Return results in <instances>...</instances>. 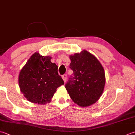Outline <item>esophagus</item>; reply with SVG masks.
<instances>
[{"label": "esophagus", "mask_w": 135, "mask_h": 135, "mask_svg": "<svg viewBox=\"0 0 135 135\" xmlns=\"http://www.w3.org/2000/svg\"><path fill=\"white\" fill-rule=\"evenodd\" d=\"M62 78L63 79V81H64V82L65 83L66 81H67V75H65V74H64V75H63L62 76Z\"/></svg>", "instance_id": "34e87169"}]
</instances>
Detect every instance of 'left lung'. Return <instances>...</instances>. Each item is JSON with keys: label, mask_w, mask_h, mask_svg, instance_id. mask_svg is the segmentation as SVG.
I'll use <instances>...</instances> for the list:
<instances>
[{"label": "left lung", "mask_w": 135, "mask_h": 135, "mask_svg": "<svg viewBox=\"0 0 135 135\" xmlns=\"http://www.w3.org/2000/svg\"><path fill=\"white\" fill-rule=\"evenodd\" d=\"M70 68L73 71L65 87L73 101L81 107L95 103L104 89L105 76L104 68L93 54L84 50L70 55Z\"/></svg>", "instance_id": "obj_1"}]
</instances>
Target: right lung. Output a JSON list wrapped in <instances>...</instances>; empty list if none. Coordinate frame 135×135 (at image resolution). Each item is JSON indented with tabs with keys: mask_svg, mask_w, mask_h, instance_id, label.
<instances>
[{
	"mask_svg": "<svg viewBox=\"0 0 135 135\" xmlns=\"http://www.w3.org/2000/svg\"><path fill=\"white\" fill-rule=\"evenodd\" d=\"M51 57L33 53L20 71L18 84L28 101L39 104L50 103L57 88L64 84Z\"/></svg>",
	"mask_w": 135,
	"mask_h": 135,
	"instance_id": "right-lung-1",
	"label": "right lung"
}]
</instances>
